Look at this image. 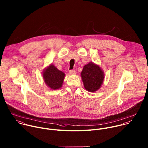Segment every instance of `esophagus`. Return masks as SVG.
I'll list each match as a JSON object with an SVG mask.
<instances>
[{
    "instance_id": "obj_1",
    "label": "esophagus",
    "mask_w": 148,
    "mask_h": 148,
    "mask_svg": "<svg viewBox=\"0 0 148 148\" xmlns=\"http://www.w3.org/2000/svg\"><path fill=\"white\" fill-rule=\"evenodd\" d=\"M69 72L71 74H76V71L75 70H70Z\"/></svg>"
}]
</instances>
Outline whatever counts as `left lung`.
Listing matches in <instances>:
<instances>
[{
	"label": "left lung",
	"instance_id": "obj_1",
	"mask_svg": "<svg viewBox=\"0 0 148 148\" xmlns=\"http://www.w3.org/2000/svg\"><path fill=\"white\" fill-rule=\"evenodd\" d=\"M104 77V73L100 67L93 63L85 65L81 72L84 87L90 92H94L100 88Z\"/></svg>",
	"mask_w": 148,
	"mask_h": 148
}]
</instances>
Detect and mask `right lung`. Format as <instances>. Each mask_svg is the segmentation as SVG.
Listing matches in <instances>:
<instances>
[{
	"mask_svg": "<svg viewBox=\"0 0 148 148\" xmlns=\"http://www.w3.org/2000/svg\"><path fill=\"white\" fill-rule=\"evenodd\" d=\"M64 76V73L58 70L53 64H51L43 73V78L45 84L53 90L60 88Z\"/></svg>",
	"mask_w": 148,
	"mask_h": 148,
	"instance_id": "obj_1",
	"label": "right lung"
}]
</instances>
